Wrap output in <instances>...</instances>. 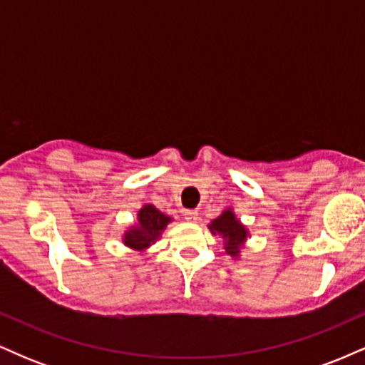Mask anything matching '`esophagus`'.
<instances>
[{
    "label": "esophagus",
    "instance_id": "1",
    "mask_svg": "<svg viewBox=\"0 0 365 365\" xmlns=\"http://www.w3.org/2000/svg\"><path fill=\"white\" fill-rule=\"evenodd\" d=\"M183 217H185L187 221H190V223H195V221L199 220V212H197V211H185V212H183Z\"/></svg>",
    "mask_w": 365,
    "mask_h": 365
}]
</instances>
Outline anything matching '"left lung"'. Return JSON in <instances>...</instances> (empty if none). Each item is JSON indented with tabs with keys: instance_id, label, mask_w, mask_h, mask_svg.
Instances as JSON below:
<instances>
[{
	"instance_id": "obj_1",
	"label": "left lung",
	"mask_w": 365,
	"mask_h": 365,
	"mask_svg": "<svg viewBox=\"0 0 365 365\" xmlns=\"http://www.w3.org/2000/svg\"><path fill=\"white\" fill-rule=\"evenodd\" d=\"M207 228L211 230L212 235H220L223 238V249L226 254L232 255L233 259L240 257V250L245 245L247 237H249V230L245 228V225H242V221L235 216L232 207L225 209L220 216L207 225Z\"/></svg>"
}]
</instances>
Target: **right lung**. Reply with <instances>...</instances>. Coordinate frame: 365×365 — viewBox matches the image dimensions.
I'll use <instances>...</instances> for the list:
<instances>
[{"instance_id": "add662e5", "label": "right lung", "mask_w": 365, "mask_h": 365, "mask_svg": "<svg viewBox=\"0 0 365 365\" xmlns=\"http://www.w3.org/2000/svg\"><path fill=\"white\" fill-rule=\"evenodd\" d=\"M171 221H173V217L163 215L153 204H145L137 212V223L130 226L123 233V244L128 249L145 252L150 245H154L161 238L163 232Z\"/></svg>"}]
</instances>
